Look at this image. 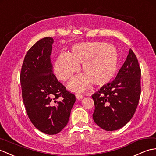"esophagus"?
I'll return each mask as SVG.
<instances>
[{
    "instance_id": "esophagus-1",
    "label": "esophagus",
    "mask_w": 156,
    "mask_h": 156,
    "mask_svg": "<svg viewBox=\"0 0 156 156\" xmlns=\"http://www.w3.org/2000/svg\"><path fill=\"white\" fill-rule=\"evenodd\" d=\"M76 98H77V99L80 100V99H81L83 98V95L80 94V93H77V94H76Z\"/></svg>"
}]
</instances>
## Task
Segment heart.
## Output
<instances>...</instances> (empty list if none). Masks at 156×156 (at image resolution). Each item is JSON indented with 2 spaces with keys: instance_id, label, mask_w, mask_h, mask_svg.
<instances>
[{
  "instance_id": "b5f03b06",
  "label": "heart",
  "mask_w": 156,
  "mask_h": 156,
  "mask_svg": "<svg viewBox=\"0 0 156 156\" xmlns=\"http://www.w3.org/2000/svg\"><path fill=\"white\" fill-rule=\"evenodd\" d=\"M83 63L85 74L79 75L69 83L73 91H83L87 89L91 81L95 84H104L112 78L116 71L118 55L115 47L103 43H83L72 48V54L61 52L55 63V70L57 77L63 81L73 77Z\"/></svg>"
}]
</instances>
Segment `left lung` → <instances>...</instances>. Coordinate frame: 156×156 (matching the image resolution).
I'll use <instances>...</instances> for the list:
<instances>
[{"label": "left lung", "instance_id": "obj_1", "mask_svg": "<svg viewBox=\"0 0 156 156\" xmlns=\"http://www.w3.org/2000/svg\"><path fill=\"white\" fill-rule=\"evenodd\" d=\"M141 95V69L136 55L130 49L115 79L92 95L93 118L106 131L120 129L133 116Z\"/></svg>", "mask_w": 156, "mask_h": 156}]
</instances>
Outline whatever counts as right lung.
Wrapping results in <instances>:
<instances>
[{
	"label": "right lung",
	"instance_id": "obj_1",
	"mask_svg": "<svg viewBox=\"0 0 156 156\" xmlns=\"http://www.w3.org/2000/svg\"><path fill=\"white\" fill-rule=\"evenodd\" d=\"M53 39L44 37L27 51L20 74L26 112L44 133H59L67 126L75 95L53 73L50 56Z\"/></svg>",
	"mask_w": 156,
	"mask_h": 156
}]
</instances>
